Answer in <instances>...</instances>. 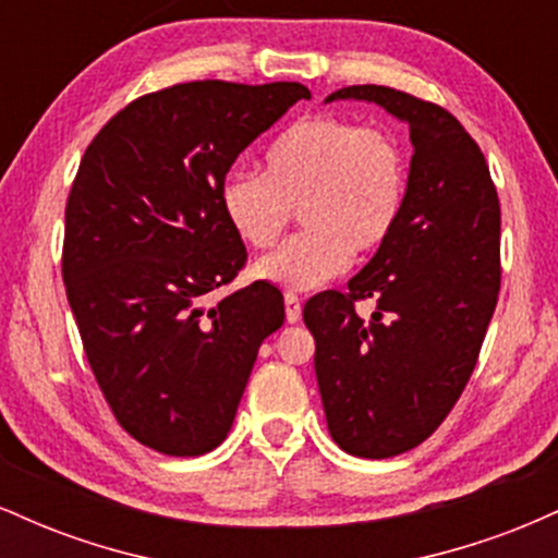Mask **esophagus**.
I'll list each match as a JSON object with an SVG mask.
<instances>
[{
    "label": "esophagus",
    "instance_id": "1",
    "mask_svg": "<svg viewBox=\"0 0 558 558\" xmlns=\"http://www.w3.org/2000/svg\"><path fill=\"white\" fill-rule=\"evenodd\" d=\"M286 319L291 325L301 319V299L296 296V293H286Z\"/></svg>",
    "mask_w": 558,
    "mask_h": 558
}]
</instances>
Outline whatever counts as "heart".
<instances>
[{"label":"heart","mask_w":558,"mask_h":558,"mask_svg":"<svg viewBox=\"0 0 558 558\" xmlns=\"http://www.w3.org/2000/svg\"><path fill=\"white\" fill-rule=\"evenodd\" d=\"M407 191L399 141L380 125L317 114L286 128L265 155V170L230 172L220 207L233 233L270 248L293 209L306 230L262 259L254 272L286 291H312L375 254L393 235Z\"/></svg>","instance_id":"obj_1"}]
</instances>
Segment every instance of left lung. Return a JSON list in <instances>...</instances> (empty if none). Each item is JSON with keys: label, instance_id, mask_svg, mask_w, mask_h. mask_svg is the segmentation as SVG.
<instances>
[{"label": "left lung", "instance_id": "left-lung-1", "mask_svg": "<svg viewBox=\"0 0 558 558\" xmlns=\"http://www.w3.org/2000/svg\"><path fill=\"white\" fill-rule=\"evenodd\" d=\"M332 99L386 107L414 146L393 235L349 291L304 304L332 440L388 459L438 430L475 369L501 288V207L483 151L444 107L373 83ZM367 298L378 306L362 320Z\"/></svg>", "mask_w": 558, "mask_h": 558}]
</instances>
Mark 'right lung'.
Instances as JSON below:
<instances>
[{
	"instance_id": "right-lung-1",
	"label": "right lung",
	"mask_w": 558,
	"mask_h": 558,
	"mask_svg": "<svg viewBox=\"0 0 558 558\" xmlns=\"http://www.w3.org/2000/svg\"><path fill=\"white\" fill-rule=\"evenodd\" d=\"M301 83L191 81L144 94L96 133L65 207L62 280L83 351L114 420L168 457L226 440L262 341L283 325V293L257 283L215 306L246 246L228 226L230 165Z\"/></svg>"
}]
</instances>
